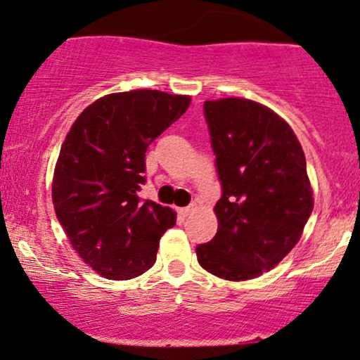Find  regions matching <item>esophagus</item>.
<instances>
[{"instance_id": "obj_1", "label": "esophagus", "mask_w": 360, "mask_h": 360, "mask_svg": "<svg viewBox=\"0 0 360 360\" xmlns=\"http://www.w3.org/2000/svg\"><path fill=\"white\" fill-rule=\"evenodd\" d=\"M194 210H196V206L191 205V206H186V208H179L177 210V213H179L181 217H188V214H191Z\"/></svg>"}]
</instances>
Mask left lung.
Listing matches in <instances>:
<instances>
[{"label":"left lung","mask_w":360,"mask_h":360,"mask_svg":"<svg viewBox=\"0 0 360 360\" xmlns=\"http://www.w3.org/2000/svg\"><path fill=\"white\" fill-rule=\"evenodd\" d=\"M203 110L221 198L198 262L221 279H254L292 250L313 212L307 159L292 128L260 103L221 98Z\"/></svg>","instance_id":"left-lung-1"}]
</instances>
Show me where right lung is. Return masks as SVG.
<instances>
[{
	"label": "right lung",
	"instance_id": "right-lung-1",
	"mask_svg": "<svg viewBox=\"0 0 360 360\" xmlns=\"http://www.w3.org/2000/svg\"><path fill=\"white\" fill-rule=\"evenodd\" d=\"M191 98L135 89L100 98L72 123L52 183L57 220L79 257L106 279L154 266L176 212L142 201L147 147L189 108Z\"/></svg>",
	"mask_w": 360,
	"mask_h": 360
}]
</instances>
